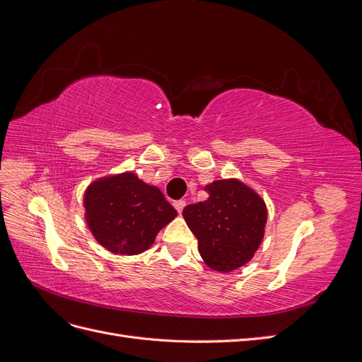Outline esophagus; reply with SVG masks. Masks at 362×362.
I'll list each match as a JSON object with an SVG mask.
<instances>
[{"mask_svg":"<svg viewBox=\"0 0 362 362\" xmlns=\"http://www.w3.org/2000/svg\"><path fill=\"white\" fill-rule=\"evenodd\" d=\"M173 206H175V210H177L178 213H182L184 206H185V201H182V199L175 201V202H173Z\"/></svg>","mask_w":362,"mask_h":362,"instance_id":"obj_1","label":"esophagus"}]
</instances>
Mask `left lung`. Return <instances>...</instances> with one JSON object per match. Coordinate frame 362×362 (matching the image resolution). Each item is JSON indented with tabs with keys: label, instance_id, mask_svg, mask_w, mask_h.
Returning a JSON list of instances; mask_svg holds the SVG:
<instances>
[{
	"label": "left lung",
	"instance_id": "left-lung-1",
	"mask_svg": "<svg viewBox=\"0 0 362 362\" xmlns=\"http://www.w3.org/2000/svg\"><path fill=\"white\" fill-rule=\"evenodd\" d=\"M208 199L187 205L182 216L198 238L205 264L216 272L245 266L259 247L267 222L264 201L235 178L205 185Z\"/></svg>",
	"mask_w": 362,
	"mask_h": 362
}]
</instances>
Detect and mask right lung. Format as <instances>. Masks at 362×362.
Returning a JSON list of instances; mask_svg holds the SVG:
<instances>
[{"label":"right lung","instance_id":"1","mask_svg":"<svg viewBox=\"0 0 362 362\" xmlns=\"http://www.w3.org/2000/svg\"><path fill=\"white\" fill-rule=\"evenodd\" d=\"M86 222L96 242L120 255L149 249L177 210L160 189L125 172L93 181L84 193Z\"/></svg>","mask_w":362,"mask_h":362}]
</instances>
